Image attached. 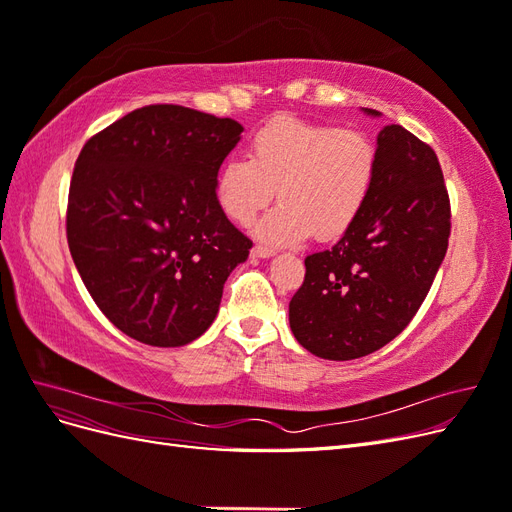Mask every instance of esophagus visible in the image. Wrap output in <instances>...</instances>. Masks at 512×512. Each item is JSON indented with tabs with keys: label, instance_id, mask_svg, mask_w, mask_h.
Segmentation results:
<instances>
[{
	"label": "esophagus",
	"instance_id": "esophagus-1",
	"mask_svg": "<svg viewBox=\"0 0 512 512\" xmlns=\"http://www.w3.org/2000/svg\"><path fill=\"white\" fill-rule=\"evenodd\" d=\"M252 256H256V258H271V256H275V250H273V247L256 245L254 250H252Z\"/></svg>",
	"mask_w": 512,
	"mask_h": 512
}]
</instances>
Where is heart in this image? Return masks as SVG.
Instances as JSON below:
<instances>
[{
    "label": "heart",
    "instance_id": "obj_1",
    "mask_svg": "<svg viewBox=\"0 0 512 512\" xmlns=\"http://www.w3.org/2000/svg\"><path fill=\"white\" fill-rule=\"evenodd\" d=\"M380 156L363 130L335 128L299 117H275L247 141V160L228 158L213 179V196L230 222L256 226V237L273 245L299 243L314 232L331 241L367 209L376 190Z\"/></svg>",
    "mask_w": 512,
    "mask_h": 512
}]
</instances>
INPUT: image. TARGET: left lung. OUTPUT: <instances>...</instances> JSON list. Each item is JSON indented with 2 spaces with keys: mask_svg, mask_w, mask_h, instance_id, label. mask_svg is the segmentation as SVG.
<instances>
[{
  "mask_svg": "<svg viewBox=\"0 0 512 512\" xmlns=\"http://www.w3.org/2000/svg\"><path fill=\"white\" fill-rule=\"evenodd\" d=\"M376 147L367 209L331 250L305 258V280L288 305L294 337L320 359L352 361L395 339L448 247L451 203L436 151L395 123L380 130Z\"/></svg>",
  "mask_w": 512,
  "mask_h": 512,
  "instance_id": "obj_1",
  "label": "left lung"
}]
</instances>
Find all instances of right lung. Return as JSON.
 I'll return each mask as SVG.
<instances>
[{"label": "right lung", "mask_w": 512, "mask_h": 512, "mask_svg": "<svg viewBox=\"0 0 512 512\" xmlns=\"http://www.w3.org/2000/svg\"><path fill=\"white\" fill-rule=\"evenodd\" d=\"M243 126L151 104L91 136L74 164L66 232L100 312L136 342L177 348L218 316L252 241L230 224L213 179Z\"/></svg>", "instance_id": "obj_1"}]
</instances>
